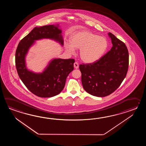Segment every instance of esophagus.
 Listing matches in <instances>:
<instances>
[{"label":"esophagus","mask_w":146,"mask_h":146,"mask_svg":"<svg viewBox=\"0 0 146 146\" xmlns=\"http://www.w3.org/2000/svg\"><path fill=\"white\" fill-rule=\"evenodd\" d=\"M74 68L75 69H78L79 68V64H78L77 62H74Z\"/></svg>","instance_id":"esophagus-1"}]
</instances>
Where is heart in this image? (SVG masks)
I'll return each instance as SVG.
<instances>
[{
  "instance_id": "obj_1",
  "label": "heart",
  "mask_w": 146,
  "mask_h": 146,
  "mask_svg": "<svg viewBox=\"0 0 146 146\" xmlns=\"http://www.w3.org/2000/svg\"><path fill=\"white\" fill-rule=\"evenodd\" d=\"M70 43L66 45L67 50L74 54V48L80 49L81 59L87 63L95 62L99 59L108 47V42L104 37L87 30L74 33L70 38Z\"/></svg>"
}]
</instances>
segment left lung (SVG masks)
<instances>
[{"label": "left lung", "instance_id": "obj_1", "mask_svg": "<svg viewBox=\"0 0 146 146\" xmlns=\"http://www.w3.org/2000/svg\"><path fill=\"white\" fill-rule=\"evenodd\" d=\"M111 49L95 62L80 64L81 82L84 90L94 96L104 97L120 86L127 74L129 54L125 44L109 33Z\"/></svg>", "mask_w": 146, "mask_h": 146}]
</instances>
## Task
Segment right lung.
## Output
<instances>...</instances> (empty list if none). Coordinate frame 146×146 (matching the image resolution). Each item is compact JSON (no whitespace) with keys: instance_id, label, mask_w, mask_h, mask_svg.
Wrapping results in <instances>:
<instances>
[{"instance_id":"add662e5","label":"right lung","mask_w":146,"mask_h":146,"mask_svg":"<svg viewBox=\"0 0 146 146\" xmlns=\"http://www.w3.org/2000/svg\"><path fill=\"white\" fill-rule=\"evenodd\" d=\"M58 27L57 25L34 28L20 40L16 50L15 62L19 77L32 93L40 98L58 94L65 87L69 74L74 70V59H53L42 73H34L26 67L25 55L35 40L50 38L63 45L62 30Z\"/></svg>"}]
</instances>
